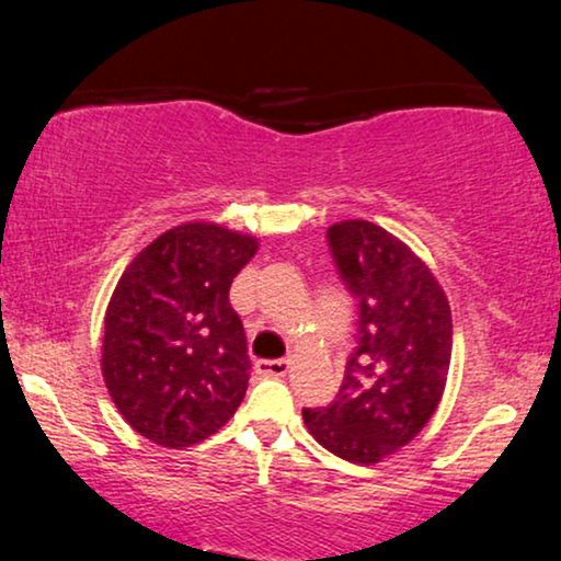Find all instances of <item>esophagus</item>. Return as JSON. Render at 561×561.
Segmentation results:
<instances>
[{
  "label": "esophagus",
  "mask_w": 561,
  "mask_h": 561,
  "mask_svg": "<svg viewBox=\"0 0 561 561\" xmlns=\"http://www.w3.org/2000/svg\"><path fill=\"white\" fill-rule=\"evenodd\" d=\"M288 359H257L255 363V370L257 375H263V378H283V375L288 373Z\"/></svg>",
  "instance_id": "1"
}]
</instances>
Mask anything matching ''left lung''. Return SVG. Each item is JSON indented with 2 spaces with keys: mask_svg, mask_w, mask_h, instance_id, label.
<instances>
[{
  "mask_svg": "<svg viewBox=\"0 0 561 561\" xmlns=\"http://www.w3.org/2000/svg\"><path fill=\"white\" fill-rule=\"evenodd\" d=\"M327 242L355 298L357 334L340 393L304 409V421L332 455L375 465L434 416L449 373L451 311L432 271L373 221H340Z\"/></svg>",
  "mask_w": 561,
  "mask_h": 561,
  "instance_id": "1",
  "label": "left lung"
}]
</instances>
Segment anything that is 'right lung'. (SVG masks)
I'll return each mask as SVG.
<instances>
[{
	"instance_id": "add662e5",
	"label": "right lung",
	"mask_w": 561,
	"mask_h": 561,
	"mask_svg": "<svg viewBox=\"0 0 561 561\" xmlns=\"http://www.w3.org/2000/svg\"><path fill=\"white\" fill-rule=\"evenodd\" d=\"M255 250L248 234L191 221L122 273L104 317L102 373L145 439L188 447L234 416L252 365L229 286Z\"/></svg>"
}]
</instances>
